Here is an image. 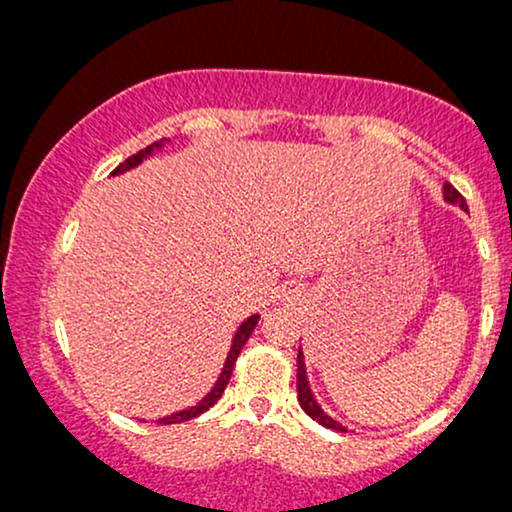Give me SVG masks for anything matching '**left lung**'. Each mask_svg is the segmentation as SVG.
Wrapping results in <instances>:
<instances>
[{"mask_svg":"<svg viewBox=\"0 0 512 512\" xmlns=\"http://www.w3.org/2000/svg\"><path fill=\"white\" fill-rule=\"evenodd\" d=\"M444 200L448 204H457V207L469 211L467 209V202H464V197L457 193V190L451 186V183H444ZM296 365H299V372H296V391H299V404L301 409L308 414L312 421H317L319 425L324 427H331V430H338V432H347V427L333 421V418L326 414V411L319 407V402L315 400V395H312V388H310V381H308V372H305V361H303V352L299 349V356H296Z\"/></svg>","mask_w":512,"mask_h":512,"instance_id":"1","label":"left lung"}]
</instances>
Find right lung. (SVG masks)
<instances>
[{"label": "right lung", "instance_id": "add662e5", "mask_svg": "<svg viewBox=\"0 0 512 512\" xmlns=\"http://www.w3.org/2000/svg\"><path fill=\"white\" fill-rule=\"evenodd\" d=\"M165 142H167V137H165V140H160V142L149 144L147 149L137 151V154H133L131 158H126L124 163H121V165L117 167V170L112 172V177H114V174H121V172H128V170H133V167L140 165L144 158H149L151 154H154V151L163 149V147H165ZM257 322H259V315H253V317H248L246 322H243V324L239 326V331H236L234 340H232L230 354H227V361H225V365H223V372H220V377H218L216 384H213L211 391H209L207 395H204V398H202L200 402H197L195 407H188V409H183V411H177V414H172V416L158 418V423H163V425H172V423H183V421H190V418H195V416L204 414V411H207L209 407H213V404H216V402L220 400V395L225 393L227 384H230V377H232V370H234V363H236V358H239V354H241L243 345H246V342H248L250 333L255 331Z\"/></svg>", "mask_w": 512, "mask_h": 512}]
</instances>
